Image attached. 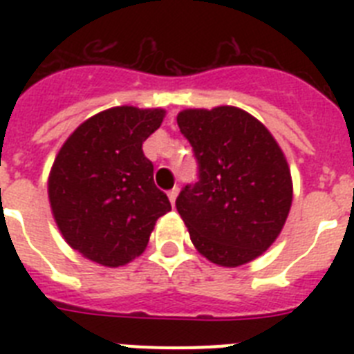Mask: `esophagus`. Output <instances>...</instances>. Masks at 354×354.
Masks as SVG:
<instances>
[{
	"mask_svg": "<svg viewBox=\"0 0 354 354\" xmlns=\"http://www.w3.org/2000/svg\"><path fill=\"white\" fill-rule=\"evenodd\" d=\"M177 195H179V187H174L168 192V198H170L171 205H175V200H177Z\"/></svg>",
	"mask_w": 354,
	"mask_h": 354,
	"instance_id": "obj_1",
	"label": "esophagus"
}]
</instances>
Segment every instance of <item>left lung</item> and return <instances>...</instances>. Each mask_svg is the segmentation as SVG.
I'll return each instance as SVG.
<instances>
[{
	"mask_svg": "<svg viewBox=\"0 0 354 354\" xmlns=\"http://www.w3.org/2000/svg\"><path fill=\"white\" fill-rule=\"evenodd\" d=\"M177 124L198 161V180L175 202L192 243L223 268L255 261L280 236L292 204L282 149L236 106L183 109Z\"/></svg>",
	"mask_w": 354,
	"mask_h": 354,
	"instance_id": "8db88e82",
	"label": "left lung"
}]
</instances>
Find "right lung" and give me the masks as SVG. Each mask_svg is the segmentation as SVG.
Masks as SVG:
<instances>
[{
	"label": "right lung",
	"instance_id": "add662e5",
	"mask_svg": "<svg viewBox=\"0 0 354 354\" xmlns=\"http://www.w3.org/2000/svg\"><path fill=\"white\" fill-rule=\"evenodd\" d=\"M165 113L104 109L84 120L56 154L48 179L53 218L84 259L106 268L127 264L145 252L156 221L171 211L142 149Z\"/></svg>",
	"mask_w": 354,
	"mask_h": 354
}]
</instances>
